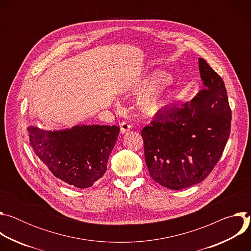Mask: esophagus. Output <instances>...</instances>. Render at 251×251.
<instances>
[{"label": "esophagus", "instance_id": "1", "mask_svg": "<svg viewBox=\"0 0 251 251\" xmlns=\"http://www.w3.org/2000/svg\"><path fill=\"white\" fill-rule=\"evenodd\" d=\"M131 128H132V126H131L128 122L123 121V122H121V124H120V133H121V134H125V133L129 132V131L131 130Z\"/></svg>", "mask_w": 251, "mask_h": 251}]
</instances>
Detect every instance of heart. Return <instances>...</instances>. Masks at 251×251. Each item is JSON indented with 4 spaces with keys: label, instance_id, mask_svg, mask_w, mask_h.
<instances>
[{
    "label": "heart",
    "instance_id": "b5f03b06",
    "mask_svg": "<svg viewBox=\"0 0 251 251\" xmlns=\"http://www.w3.org/2000/svg\"><path fill=\"white\" fill-rule=\"evenodd\" d=\"M171 81V76L163 71H156L142 85L149 87L143 94L140 105L142 110L154 114L167 105L171 98V92L161 89L159 86L165 85Z\"/></svg>",
    "mask_w": 251,
    "mask_h": 251
}]
</instances>
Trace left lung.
Wrapping results in <instances>:
<instances>
[{
	"label": "left lung",
	"instance_id": "left-lung-1",
	"mask_svg": "<svg viewBox=\"0 0 251 251\" xmlns=\"http://www.w3.org/2000/svg\"><path fill=\"white\" fill-rule=\"evenodd\" d=\"M203 87L191 102L171 104L143 128L145 161L153 180L171 190L202 182L221 159L231 129L223 78L199 59Z\"/></svg>",
	"mask_w": 251,
	"mask_h": 251
}]
</instances>
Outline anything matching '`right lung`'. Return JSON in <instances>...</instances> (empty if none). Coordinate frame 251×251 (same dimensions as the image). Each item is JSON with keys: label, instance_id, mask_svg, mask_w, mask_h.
<instances>
[{"label": "right lung", "instance_id": "obj_1", "mask_svg": "<svg viewBox=\"0 0 251 251\" xmlns=\"http://www.w3.org/2000/svg\"><path fill=\"white\" fill-rule=\"evenodd\" d=\"M119 131L118 126L100 125L53 132L27 128L29 145L43 164L59 180L79 189L91 187L104 175Z\"/></svg>", "mask_w": 251, "mask_h": 251}]
</instances>
